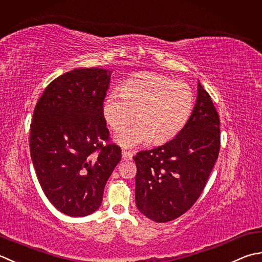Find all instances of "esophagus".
Masks as SVG:
<instances>
[{
	"mask_svg": "<svg viewBox=\"0 0 262 262\" xmlns=\"http://www.w3.org/2000/svg\"><path fill=\"white\" fill-rule=\"evenodd\" d=\"M132 158H133V153L130 152V151H122V159H124V160H132Z\"/></svg>",
	"mask_w": 262,
	"mask_h": 262,
	"instance_id": "obj_1",
	"label": "esophagus"
}]
</instances>
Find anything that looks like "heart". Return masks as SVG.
<instances>
[{
    "instance_id": "b5f03b06",
    "label": "heart",
    "mask_w": 262,
    "mask_h": 262,
    "mask_svg": "<svg viewBox=\"0 0 262 262\" xmlns=\"http://www.w3.org/2000/svg\"><path fill=\"white\" fill-rule=\"evenodd\" d=\"M194 94L188 84L160 74H144L127 80L120 92H111L102 106L104 120L125 147L165 143L176 137L189 119Z\"/></svg>"
}]
</instances>
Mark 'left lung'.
I'll list each match as a JSON object with an SVG mask.
<instances>
[{"mask_svg":"<svg viewBox=\"0 0 262 262\" xmlns=\"http://www.w3.org/2000/svg\"><path fill=\"white\" fill-rule=\"evenodd\" d=\"M198 99L187 124L166 144L138 152L135 200L156 223L181 217L203 192L220 148V121L211 96L198 84Z\"/></svg>","mask_w":262,"mask_h":262,"instance_id":"1","label":"left lung"}]
</instances>
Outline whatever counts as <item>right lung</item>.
Instances as JSON below:
<instances>
[{"label":"right lung","mask_w":262,"mask_h":262,"mask_svg":"<svg viewBox=\"0 0 262 262\" xmlns=\"http://www.w3.org/2000/svg\"><path fill=\"white\" fill-rule=\"evenodd\" d=\"M110 76L101 68L61 75L33 114L29 147L36 175L49 201L71 217L100 208L106 181L121 160L102 114Z\"/></svg>","instance_id":"obj_1"}]
</instances>
